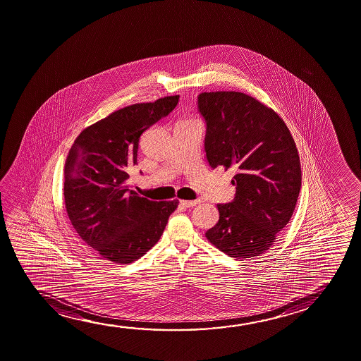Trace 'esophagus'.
<instances>
[{
  "instance_id": "34e87169",
  "label": "esophagus",
  "mask_w": 361,
  "mask_h": 361,
  "mask_svg": "<svg viewBox=\"0 0 361 361\" xmlns=\"http://www.w3.org/2000/svg\"><path fill=\"white\" fill-rule=\"evenodd\" d=\"M199 203H200L199 199H197V200H180V202H179V204H180L183 208H192V207Z\"/></svg>"
}]
</instances>
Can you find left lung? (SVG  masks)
<instances>
[{
    "mask_svg": "<svg viewBox=\"0 0 361 361\" xmlns=\"http://www.w3.org/2000/svg\"><path fill=\"white\" fill-rule=\"evenodd\" d=\"M204 149L209 166L238 173L231 203L218 204L219 221L207 239L235 259L264 254L290 221L302 184L300 156L276 112L244 92H202Z\"/></svg>",
    "mask_w": 361,
    "mask_h": 361,
    "instance_id": "8db88e82",
    "label": "left lung"
}]
</instances>
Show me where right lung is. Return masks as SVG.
<instances>
[{
	"instance_id": "add662e5",
	"label": "right lung",
	"mask_w": 361,
	"mask_h": 361,
	"mask_svg": "<svg viewBox=\"0 0 361 361\" xmlns=\"http://www.w3.org/2000/svg\"><path fill=\"white\" fill-rule=\"evenodd\" d=\"M179 95L123 107L87 127L64 166L71 225L85 244L115 264H131L161 239L178 200L152 202L128 189L140 137L177 106Z\"/></svg>"
}]
</instances>
